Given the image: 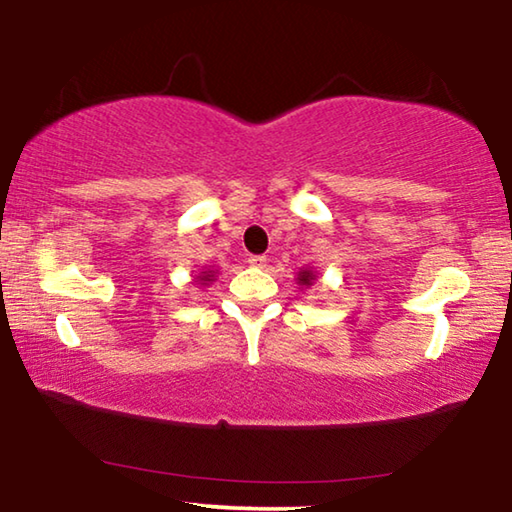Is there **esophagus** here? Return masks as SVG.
Segmentation results:
<instances>
[{
  "instance_id": "1",
  "label": "esophagus",
  "mask_w": 512,
  "mask_h": 512,
  "mask_svg": "<svg viewBox=\"0 0 512 512\" xmlns=\"http://www.w3.org/2000/svg\"><path fill=\"white\" fill-rule=\"evenodd\" d=\"M248 264L255 266V268H264L266 266V255H250Z\"/></svg>"
}]
</instances>
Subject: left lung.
Listing matches in <instances>:
<instances>
[{
  "instance_id": "8db88e82",
  "label": "left lung",
  "mask_w": 512,
  "mask_h": 512,
  "mask_svg": "<svg viewBox=\"0 0 512 512\" xmlns=\"http://www.w3.org/2000/svg\"><path fill=\"white\" fill-rule=\"evenodd\" d=\"M298 284L300 287H305V289H309L311 284H314V280H316V273L311 271V268H302V271H298Z\"/></svg>"
}]
</instances>
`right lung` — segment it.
Wrapping results in <instances>:
<instances>
[{"label":"right lung","mask_w":512,"mask_h":512,"mask_svg":"<svg viewBox=\"0 0 512 512\" xmlns=\"http://www.w3.org/2000/svg\"><path fill=\"white\" fill-rule=\"evenodd\" d=\"M214 280H216V268H203V271L194 277V282L196 284H203V287H207V284H212Z\"/></svg>","instance_id":"right-lung-1"}]
</instances>
